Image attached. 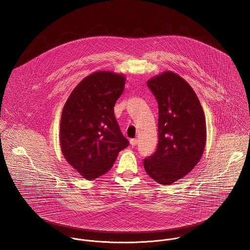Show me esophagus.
Listing matches in <instances>:
<instances>
[{
  "label": "esophagus",
  "mask_w": 250,
  "mask_h": 250,
  "mask_svg": "<svg viewBox=\"0 0 250 250\" xmlns=\"http://www.w3.org/2000/svg\"><path fill=\"white\" fill-rule=\"evenodd\" d=\"M137 144H138V140L137 139H131L130 140V145H131V146H137Z\"/></svg>",
  "instance_id": "1"
}]
</instances>
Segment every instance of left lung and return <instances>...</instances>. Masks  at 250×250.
Here are the masks:
<instances>
[{
  "instance_id": "obj_1",
  "label": "left lung",
  "mask_w": 250,
  "mask_h": 250,
  "mask_svg": "<svg viewBox=\"0 0 250 250\" xmlns=\"http://www.w3.org/2000/svg\"><path fill=\"white\" fill-rule=\"evenodd\" d=\"M159 106L158 146L144 160L154 181L170 185L190 172L204 153L206 118L192 87L172 71L147 81Z\"/></svg>"
}]
</instances>
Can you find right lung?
Wrapping results in <instances>:
<instances>
[{"instance_id":"add662e5","label":"right lung","mask_w":250,"mask_h":250,"mask_svg":"<svg viewBox=\"0 0 250 250\" xmlns=\"http://www.w3.org/2000/svg\"><path fill=\"white\" fill-rule=\"evenodd\" d=\"M125 83L123 74L94 72L78 84L64 104L60 125L62 152L87 180L107 172L119 152L129 145L114 115Z\"/></svg>"}]
</instances>
